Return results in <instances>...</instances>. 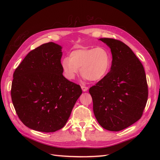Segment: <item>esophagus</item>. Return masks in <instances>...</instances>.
I'll use <instances>...</instances> for the list:
<instances>
[{
    "instance_id": "esophagus-1",
    "label": "esophagus",
    "mask_w": 160,
    "mask_h": 160,
    "mask_svg": "<svg viewBox=\"0 0 160 160\" xmlns=\"http://www.w3.org/2000/svg\"><path fill=\"white\" fill-rule=\"evenodd\" d=\"M81 89H82V90H83V92H85V91H87L88 90V87H85V86H83V85L81 86Z\"/></svg>"
}]
</instances>
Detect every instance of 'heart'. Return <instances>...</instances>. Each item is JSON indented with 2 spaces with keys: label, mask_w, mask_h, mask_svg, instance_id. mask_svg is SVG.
Wrapping results in <instances>:
<instances>
[{
  "label": "heart",
  "mask_w": 160,
  "mask_h": 160,
  "mask_svg": "<svg viewBox=\"0 0 160 160\" xmlns=\"http://www.w3.org/2000/svg\"><path fill=\"white\" fill-rule=\"evenodd\" d=\"M111 63L108 51L104 47L75 50L61 60V66L67 79H73L80 72L91 81L101 79L108 73Z\"/></svg>",
  "instance_id": "heart-1"
}]
</instances>
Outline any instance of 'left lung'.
<instances>
[{
    "label": "left lung",
    "mask_w": 160,
    "mask_h": 160,
    "mask_svg": "<svg viewBox=\"0 0 160 160\" xmlns=\"http://www.w3.org/2000/svg\"><path fill=\"white\" fill-rule=\"evenodd\" d=\"M111 49L110 71L89 89L93 113L101 127L111 132L128 128L141 118L148 101L144 68L123 42L109 38L99 39Z\"/></svg>",
    "instance_id": "8db88e82"
}]
</instances>
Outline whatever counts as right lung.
Segmentation results:
<instances>
[{
    "label": "right lung",
    "mask_w": 160,
    "mask_h": 160,
    "mask_svg": "<svg viewBox=\"0 0 160 160\" xmlns=\"http://www.w3.org/2000/svg\"><path fill=\"white\" fill-rule=\"evenodd\" d=\"M62 47L50 42L29 52L15 69L11 98L19 119L28 128L55 132L65 126L81 87L62 75Z\"/></svg>",
    "instance_id": "right-lung-1"
}]
</instances>
